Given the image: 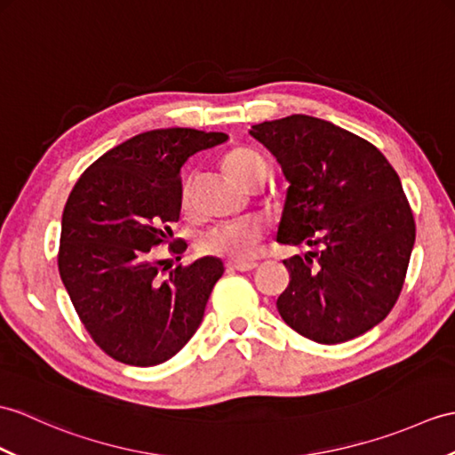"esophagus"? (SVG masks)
<instances>
[{
	"label": "esophagus",
	"instance_id": "obj_1",
	"mask_svg": "<svg viewBox=\"0 0 455 455\" xmlns=\"http://www.w3.org/2000/svg\"><path fill=\"white\" fill-rule=\"evenodd\" d=\"M258 267V263L256 261H242V263H228L227 266V269L228 271H242V273H246V271H253Z\"/></svg>",
	"mask_w": 455,
	"mask_h": 455
}]
</instances>
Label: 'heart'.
<instances>
[{"label":"heart","mask_w":455,"mask_h":455,"mask_svg":"<svg viewBox=\"0 0 455 455\" xmlns=\"http://www.w3.org/2000/svg\"><path fill=\"white\" fill-rule=\"evenodd\" d=\"M223 171L232 182L246 188L259 174H267V164L258 151L248 149V147H235L223 156ZM182 209L186 213L189 211L188 188H184L182 192ZM261 235V227L256 220L223 223L209 228L205 235L199 236L197 251L202 256L242 263L256 256Z\"/></svg>","instance_id":"obj_1"}]
</instances>
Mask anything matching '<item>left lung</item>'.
I'll return each instance as SVG.
<instances>
[{
	"mask_svg": "<svg viewBox=\"0 0 455 455\" xmlns=\"http://www.w3.org/2000/svg\"><path fill=\"white\" fill-rule=\"evenodd\" d=\"M289 180L279 244L318 250L284 259V323L323 345L366 333L392 312L415 244L399 176L372 143L312 116L251 125Z\"/></svg>",
	"mask_w": 455,
	"mask_h": 455,
	"instance_id": "1",
	"label": "left lung"
}]
</instances>
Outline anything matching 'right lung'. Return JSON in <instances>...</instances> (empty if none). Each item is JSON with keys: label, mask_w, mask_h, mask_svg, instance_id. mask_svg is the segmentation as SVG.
Listing matches in <instances>:
<instances>
[{"label": "right lung", "mask_w": 455, "mask_h": 455, "mask_svg": "<svg viewBox=\"0 0 455 455\" xmlns=\"http://www.w3.org/2000/svg\"><path fill=\"white\" fill-rule=\"evenodd\" d=\"M228 140L189 128L153 130L97 158L81 174L61 217L60 277L81 323L104 353L132 366L172 358L204 320L223 261L202 258L166 271L155 248L171 242L182 209L189 156Z\"/></svg>", "instance_id": "add662e5"}]
</instances>
